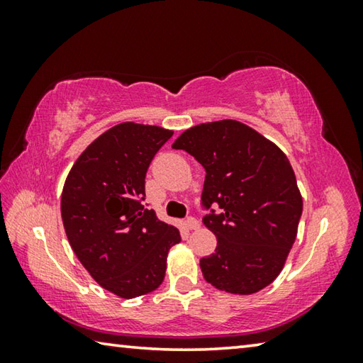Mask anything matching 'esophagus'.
<instances>
[{
	"label": "esophagus",
	"instance_id": "esophagus-1",
	"mask_svg": "<svg viewBox=\"0 0 363 363\" xmlns=\"http://www.w3.org/2000/svg\"><path fill=\"white\" fill-rule=\"evenodd\" d=\"M184 225H186V229H189V230H196L200 227V223L195 218H187L186 220H184Z\"/></svg>",
	"mask_w": 363,
	"mask_h": 363
}]
</instances>
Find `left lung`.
<instances>
[{"label": "left lung", "instance_id": "obj_1", "mask_svg": "<svg viewBox=\"0 0 363 363\" xmlns=\"http://www.w3.org/2000/svg\"><path fill=\"white\" fill-rule=\"evenodd\" d=\"M173 149L186 150L206 171L203 224L216 235L218 247L200 259L205 280L233 294H253L272 284L296 240L303 214L285 153L235 120L190 128Z\"/></svg>", "mask_w": 363, "mask_h": 363}]
</instances>
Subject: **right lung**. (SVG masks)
I'll use <instances>...</instances> for the list:
<instances>
[{
    "mask_svg": "<svg viewBox=\"0 0 363 363\" xmlns=\"http://www.w3.org/2000/svg\"><path fill=\"white\" fill-rule=\"evenodd\" d=\"M173 136L164 128L121 123L101 134L73 164L60 213L72 250L102 288L125 299L160 286L179 230L147 210L145 173Z\"/></svg>",
    "mask_w": 363,
    "mask_h": 363,
    "instance_id": "1",
    "label": "right lung"
}]
</instances>
